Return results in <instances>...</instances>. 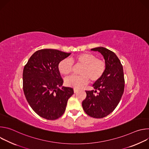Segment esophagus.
I'll use <instances>...</instances> for the list:
<instances>
[{
    "mask_svg": "<svg viewBox=\"0 0 149 149\" xmlns=\"http://www.w3.org/2000/svg\"><path fill=\"white\" fill-rule=\"evenodd\" d=\"M74 93H77L78 92V90H77V89H74Z\"/></svg>",
    "mask_w": 149,
    "mask_h": 149,
    "instance_id": "obj_1",
    "label": "esophagus"
}]
</instances>
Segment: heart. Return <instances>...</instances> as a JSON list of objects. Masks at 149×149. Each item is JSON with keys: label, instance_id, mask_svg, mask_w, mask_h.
Listing matches in <instances>:
<instances>
[{"label": "heart", "instance_id": "obj_1", "mask_svg": "<svg viewBox=\"0 0 149 149\" xmlns=\"http://www.w3.org/2000/svg\"><path fill=\"white\" fill-rule=\"evenodd\" d=\"M74 63L76 65H82L79 74L80 75H72L65 79L66 86L80 89L87 85L89 79L91 82L98 81L103 75L106 63L102 59L91 53H81L69 59H63L58 63V70L63 75L70 74L73 70Z\"/></svg>", "mask_w": 149, "mask_h": 149}]
</instances>
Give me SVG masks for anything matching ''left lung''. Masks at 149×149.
I'll use <instances>...</instances> for the list:
<instances>
[{
	"mask_svg": "<svg viewBox=\"0 0 149 149\" xmlns=\"http://www.w3.org/2000/svg\"><path fill=\"white\" fill-rule=\"evenodd\" d=\"M91 51H98L102 55L106 69L101 78L93 84L95 91H86L87 97L82 105L87 115L101 118L114 110L123 94L125 83L123 68L113 51L104 47L95 48ZM97 90L99 93L95 95Z\"/></svg>",
	"mask_w": 149,
	"mask_h": 149,
	"instance_id": "1",
	"label": "left lung"
}]
</instances>
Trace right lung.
<instances>
[{
    "label": "right lung",
    "instance_id": "obj_1",
    "mask_svg": "<svg viewBox=\"0 0 149 149\" xmlns=\"http://www.w3.org/2000/svg\"><path fill=\"white\" fill-rule=\"evenodd\" d=\"M70 54L57 49H40L30 57L24 67V94L32 110L42 118L54 120L62 116L74 94L72 88H59L63 81L58 63Z\"/></svg>",
    "mask_w": 149,
    "mask_h": 149
}]
</instances>
